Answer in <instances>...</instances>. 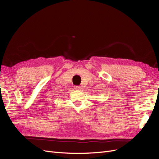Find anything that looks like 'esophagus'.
Returning a JSON list of instances; mask_svg holds the SVG:
<instances>
[{
    "label": "esophagus",
    "mask_w": 159,
    "mask_h": 159,
    "mask_svg": "<svg viewBox=\"0 0 159 159\" xmlns=\"http://www.w3.org/2000/svg\"><path fill=\"white\" fill-rule=\"evenodd\" d=\"M74 89H75V90H80V89H81V88L80 87V86H74Z\"/></svg>",
    "instance_id": "34e87169"
}]
</instances>
